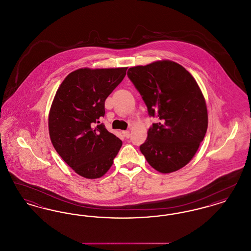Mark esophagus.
I'll return each mask as SVG.
<instances>
[{"instance_id":"1","label":"esophagus","mask_w":251,"mask_h":251,"mask_svg":"<svg viewBox=\"0 0 251 251\" xmlns=\"http://www.w3.org/2000/svg\"><path fill=\"white\" fill-rule=\"evenodd\" d=\"M122 133H123V135L126 137V138H129L130 137V131H122Z\"/></svg>"}]
</instances>
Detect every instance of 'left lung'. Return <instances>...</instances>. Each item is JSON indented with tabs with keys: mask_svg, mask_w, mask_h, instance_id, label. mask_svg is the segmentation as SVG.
Returning <instances> with one entry per match:
<instances>
[{
	"mask_svg": "<svg viewBox=\"0 0 251 251\" xmlns=\"http://www.w3.org/2000/svg\"><path fill=\"white\" fill-rule=\"evenodd\" d=\"M127 75L142 96L149 115L159 120L140 146L142 154L161 173L179 170L196 154L208 128L199 84L182 66L170 60L132 67Z\"/></svg>",
	"mask_w": 251,
	"mask_h": 251,
	"instance_id": "1",
	"label": "left lung"
}]
</instances>
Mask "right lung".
Here are the masks:
<instances>
[{
    "instance_id": "right-lung-1",
    "label": "right lung",
    "mask_w": 251,
    "mask_h": 251,
    "mask_svg": "<svg viewBox=\"0 0 251 251\" xmlns=\"http://www.w3.org/2000/svg\"><path fill=\"white\" fill-rule=\"evenodd\" d=\"M128 68L79 69L60 84L49 114L50 141L61 158L86 179L102 177L122 141L100 122L104 102Z\"/></svg>"
}]
</instances>
